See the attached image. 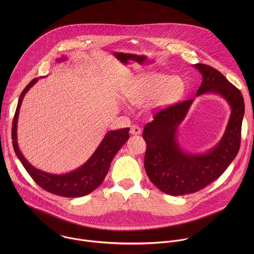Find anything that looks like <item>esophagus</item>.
I'll use <instances>...</instances> for the list:
<instances>
[{
  "label": "esophagus",
  "mask_w": 254,
  "mask_h": 254,
  "mask_svg": "<svg viewBox=\"0 0 254 254\" xmlns=\"http://www.w3.org/2000/svg\"><path fill=\"white\" fill-rule=\"evenodd\" d=\"M142 132V129L138 125H132L130 128V133L132 135H140Z\"/></svg>",
  "instance_id": "1"
}]
</instances>
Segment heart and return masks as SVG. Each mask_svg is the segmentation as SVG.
Returning <instances> with one entry per match:
<instances>
[{
    "label": "heart",
    "instance_id": "obj_1",
    "mask_svg": "<svg viewBox=\"0 0 254 254\" xmlns=\"http://www.w3.org/2000/svg\"><path fill=\"white\" fill-rule=\"evenodd\" d=\"M184 91L185 85L180 77L151 73L132 82L122 92V99L135 107H140L146 101L145 108L153 110L176 103Z\"/></svg>",
    "mask_w": 254,
    "mask_h": 254
}]
</instances>
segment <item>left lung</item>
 I'll use <instances>...</instances> for the list:
<instances>
[{
    "mask_svg": "<svg viewBox=\"0 0 254 254\" xmlns=\"http://www.w3.org/2000/svg\"><path fill=\"white\" fill-rule=\"evenodd\" d=\"M193 67L202 75V83L195 96L205 93L221 96L229 104L231 115L219 143L204 153L186 152L177 141L178 127L193 100L160 110L145 125V172L155 187L171 195L192 193L215 181L235 159L241 145L245 114L241 91L209 65L196 64Z\"/></svg>",
    "mask_w": 254,
    "mask_h": 254,
    "instance_id": "obj_1",
    "label": "left lung"
}]
</instances>
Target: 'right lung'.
Masks as SVG:
<instances>
[{"instance_id":"add662e5","label":"right lung","mask_w":254,"mask_h":254,"mask_svg":"<svg viewBox=\"0 0 254 254\" xmlns=\"http://www.w3.org/2000/svg\"><path fill=\"white\" fill-rule=\"evenodd\" d=\"M65 60L66 58L63 57L58 59L57 62L61 63ZM38 80L39 78L33 79L25 87L18 100L11 129L12 145L15 154L31 178L47 191L64 197H79L89 194L101 186L105 180L114 155L129 139V128L108 132L91 157L83 165L69 173L51 174L37 169L25 159L18 147L17 120L20 106L25 94Z\"/></svg>"}]
</instances>
